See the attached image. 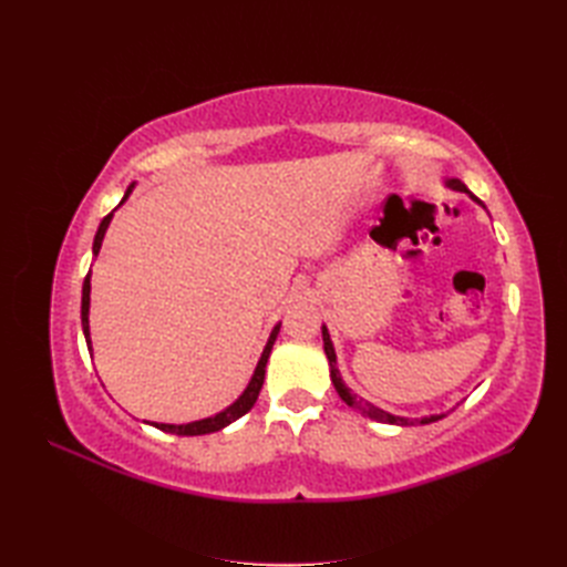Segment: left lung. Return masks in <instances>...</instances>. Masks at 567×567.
Wrapping results in <instances>:
<instances>
[{
    "label": "left lung",
    "instance_id": "8db88e82",
    "mask_svg": "<svg viewBox=\"0 0 567 567\" xmlns=\"http://www.w3.org/2000/svg\"><path fill=\"white\" fill-rule=\"evenodd\" d=\"M444 186L452 188V192L468 194L477 205H483V200H477V196H473V194L468 192V186L463 184L461 179H447V182H444ZM483 208H485V205H483ZM321 336H323V352H326V357H329L331 381H333V385H336V392L340 394L342 402H346V404L352 406V409H357L359 414H364V416H369V419H373V421H381V423H394V425H411V423L425 425V423H435V421L444 419V414H433V416H423V419L409 421V419H404V416L388 414V411H383V409H379V406H373V404H369V402H364V400H359L357 394H352V390L346 385V381L340 379V371H338V367H336V350H333V342H331V336H329V329H326V326H321Z\"/></svg>",
    "mask_w": 567,
    "mask_h": 567
}]
</instances>
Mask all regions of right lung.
<instances>
[{"mask_svg":"<svg viewBox=\"0 0 567 567\" xmlns=\"http://www.w3.org/2000/svg\"><path fill=\"white\" fill-rule=\"evenodd\" d=\"M132 188H134V182L127 186V192H125L123 200H120V205H123V203L130 198ZM113 213H115V210H113ZM113 213H109L104 219H101V225H99V229H96L94 246H92L94 257L99 255L101 244H104V236H106V229H109L111 219H113ZM90 279H92V269H90L87 277H84V284H82V331H84V340H87V348L92 350V338H90V290H92V284H90ZM279 329H281V323H277V326H274V329H271L269 340H267V346H265V350H262V354H260V362H257V367H255V373H252V379H250L248 388L241 392V398H238L234 404H229L225 411H219V414L208 416V419L192 421V423H179V425H177V423H151V421H144V423H148V425H153V427H158V431H163V433L186 435V437H188V435H208V433H217V431H221V427H227L229 423H234L236 419H241L244 414H248V411L252 409V404L257 402V394H260V390H262L267 359H269V352H271V348H274V340H277V336H279Z\"/></svg>","mask_w":567,"mask_h":567,"instance_id":"1","label":"right lung"}]
</instances>
